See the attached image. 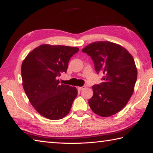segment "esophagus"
Here are the masks:
<instances>
[{
	"mask_svg": "<svg viewBox=\"0 0 153 153\" xmlns=\"http://www.w3.org/2000/svg\"><path fill=\"white\" fill-rule=\"evenodd\" d=\"M85 88H86V85H83V86H82V87H78L77 89H78L79 90H82V89H85Z\"/></svg>",
	"mask_w": 153,
	"mask_h": 153,
	"instance_id": "esophagus-1",
	"label": "esophagus"
}]
</instances>
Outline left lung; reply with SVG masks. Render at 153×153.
Returning <instances> with one entry per match:
<instances>
[{
	"label": "left lung",
	"mask_w": 153,
	"mask_h": 153,
	"mask_svg": "<svg viewBox=\"0 0 153 153\" xmlns=\"http://www.w3.org/2000/svg\"><path fill=\"white\" fill-rule=\"evenodd\" d=\"M91 58L97 74L103 82L93 85L89 100L95 114L107 117L124 108L134 91L137 70L133 56L121 46L107 41L89 44L82 50Z\"/></svg>",
	"instance_id": "8db88e82"
}]
</instances>
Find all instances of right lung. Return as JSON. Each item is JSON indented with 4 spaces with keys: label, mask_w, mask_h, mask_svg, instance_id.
Wrapping results in <instances>:
<instances>
[{
    "label": "right lung",
    "mask_w": 153,
    "mask_h": 153,
    "mask_svg": "<svg viewBox=\"0 0 153 153\" xmlns=\"http://www.w3.org/2000/svg\"><path fill=\"white\" fill-rule=\"evenodd\" d=\"M78 51L76 47L43 44L23 61L24 89L32 105L44 117L58 120L70 112L77 90L75 87L59 85L58 77L66 73L70 59Z\"/></svg>",
    "instance_id": "1"
}]
</instances>
